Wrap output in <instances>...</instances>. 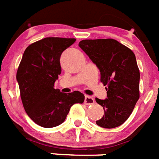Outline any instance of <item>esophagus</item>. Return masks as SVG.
Wrapping results in <instances>:
<instances>
[{"instance_id": "esophagus-1", "label": "esophagus", "mask_w": 159, "mask_h": 159, "mask_svg": "<svg viewBox=\"0 0 159 159\" xmlns=\"http://www.w3.org/2000/svg\"><path fill=\"white\" fill-rule=\"evenodd\" d=\"M94 103V98H92L91 96L86 95L85 97V104L86 105H91Z\"/></svg>"}]
</instances>
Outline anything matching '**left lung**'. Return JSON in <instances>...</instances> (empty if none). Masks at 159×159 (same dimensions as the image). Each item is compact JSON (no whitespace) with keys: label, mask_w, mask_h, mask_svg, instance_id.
Listing matches in <instances>:
<instances>
[{"label":"left lung","mask_w":159,"mask_h":159,"mask_svg":"<svg viewBox=\"0 0 159 159\" xmlns=\"http://www.w3.org/2000/svg\"><path fill=\"white\" fill-rule=\"evenodd\" d=\"M79 47L98 68L100 81L106 86L107 98H96L104 115L96 124L105 129L120 126L139 99L140 71L135 54L113 39H83Z\"/></svg>","instance_id":"obj_1"}]
</instances>
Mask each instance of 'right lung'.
I'll use <instances>...</instances> for the list:
<instances>
[{
  "label": "right lung",
  "mask_w": 159,
  "mask_h": 159,
  "mask_svg": "<svg viewBox=\"0 0 159 159\" xmlns=\"http://www.w3.org/2000/svg\"><path fill=\"white\" fill-rule=\"evenodd\" d=\"M75 39L48 37L26 48L17 72L20 95L28 116L43 128H53L65 121L74 103H82L79 91L62 93L54 83L61 73L60 58Z\"/></svg>",
  "instance_id": "add662e5"
}]
</instances>
